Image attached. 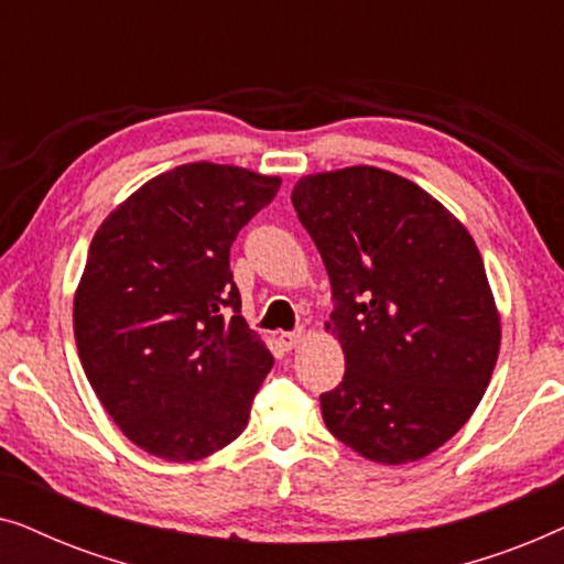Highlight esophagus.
<instances>
[{"instance_id":"34e87169","label":"esophagus","mask_w":564,"mask_h":564,"mask_svg":"<svg viewBox=\"0 0 564 564\" xmlns=\"http://www.w3.org/2000/svg\"><path fill=\"white\" fill-rule=\"evenodd\" d=\"M303 338H305L303 330H295V334H282L280 341H282L284 349H297V346L303 344Z\"/></svg>"}]
</instances>
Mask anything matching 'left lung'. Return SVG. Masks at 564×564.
<instances>
[{"mask_svg": "<svg viewBox=\"0 0 564 564\" xmlns=\"http://www.w3.org/2000/svg\"><path fill=\"white\" fill-rule=\"evenodd\" d=\"M292 205L338 303L326 334L346 372L323 421L377 465L429 457L480 405L500 354L475 238L419 184L365 164L303 176Z\"/></svg>", "mask_w": 564, "mask_h": 564, "instance_id": "1", "label": "left lung"}]
</instances>
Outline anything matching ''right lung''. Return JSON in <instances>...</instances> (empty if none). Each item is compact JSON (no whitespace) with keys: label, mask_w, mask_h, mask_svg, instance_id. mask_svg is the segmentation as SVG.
I'll return each mask as SVG.
<instances>
[{"label":"right lung","mask_w":564,"mask_h":564,"mask_svg":"<svg viewBox=\"0 0 564 564\" xmlns=\"http://www.w3.org/2000/svg\"><path fill=\"white\" fill-rule=\"evenodd\" d=\"M280 184L192 161L138 187L91 238L74 292L76 349L99 403L153 457H210L249 423L274 359L238 315L228 257Z\"/></svg>","instance_id":"obj_1"}]
</instances>
